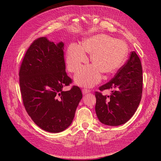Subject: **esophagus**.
<instances>
[{
	"label": "esophagus",
	"mask_w": 161,
	"mask_h": 161,
	"mask_svg": "<svg viewBox=\"0 0 161 161\" xmlns=\"http://www.w3.org/2000/svg\"><path fill=\"white\" fill-rule=\"evenodd\" d=\"M82 94L85 95L86 93H89V92H90L91 91L89 90V89H83L82 90Z\"/></svg>",
	"instance_id": "obj_1"
}]
</instances>
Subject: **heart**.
Segmentation results:
<instances>
[{"instance_id": "b5f03b06", "label": "heart", "mask_w": 161, "mask_h": 161, "mask_svg": "<svg viewBox=\"0 0 161 161\" xmlns=\"http://www.w3.org/2000/svg\"><path fill=\"white\" fill-rule=\"evenodd\" d=\"M86 52L91 53L93 64L82 69L76 75V84L92 86L99 83L102 74H113L123 65L128 56V46L121 40L104 34H96L85 38L82 46L72 43L67 50L66 63L69 70L76 72L88 62Z\"/></svg>"}]
</instances>
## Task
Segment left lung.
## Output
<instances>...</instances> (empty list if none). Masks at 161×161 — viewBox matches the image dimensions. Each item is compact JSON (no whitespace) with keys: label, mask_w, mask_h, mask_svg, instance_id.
<instances>
[{"label":"left lung","mask_w":161,"mask_h":161,"mask_svg":"<svg viewBox=\"0 0 161 161\" xmlns=\"http://www.w3.org/2000/svg\"><path fill=\"white\" fill-rule=\"evenodd\" d=\"M142 69L139 57L131 52L129 60L115 76L99 90L113 89L110 96L95 92V112L102 124L122 125L134 115L142 98Z\"/></svg>","instance_id":"1"}]
</instances>
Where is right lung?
<instances>
[{"instance_id": "obj_1", "label": "right lung", "mask_w": 161, "mask_h": 161, "mask_svg": "<svg viewBox=\"0 0 161 161\" xmlns=\"http://www.w3.org/2000/svg\"><path fill=\"white\" fill-rule=\"evenodd\" d=\"M64 42L55 44L46 37L29 47L19 70V85L27 114L37 125L52 133L69 128L82 95L66 72Z\"/></svg>"}]
</instances>
